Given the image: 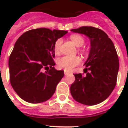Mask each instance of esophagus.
I'll return each mask as SVG.
<instances>
[{
	"label": "esophagus",
	"instance_id": "34e87169",
	"mask_svg": "<svg viewBox=\"0 0 128 128\" xmlns=\"http://www.w3.org/2000/svg\"><path fill=\"white\" fill-rule=\"evenodd\" d=\"M70 72H68V71H66V70H64V75L65 76H68V74H70Z\"/></svg>",
	"mask_w": 128,
	"mask_h": 128
}]
</instances>
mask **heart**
<instances>
[{
	"mask_svg": "<svg viewBox=\"0 0 128 128\" xmlns=\"http://www.w3.org/2000/svg\"><path fill=\"white\" fill-rule=\"evenodd\" d=\"M70 39L74 44L78 47L82 46L84 44V39L80 35L73 34L70 36ZM62 44V40L58 39L54 43V51L58 53L60 50V46ZM80 62V59L78 56H65L58 58L57 60V65L58 68H62L65 70H70L74 66L78 65Z\"/></svg>",
	"mask_w": 128,
	"mask_h": 128,
	"instance_id": "obj_1",
	"label": "heart"
}]
</instances>
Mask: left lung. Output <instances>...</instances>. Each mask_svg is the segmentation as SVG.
I'll return each mask as SVG.
<instances>
[{
  "label": "left lung",
  "instance_id": "obj_1",
  "mask_svg": "<svg viewBox=\"0 0 128 128\" xmlns=\"http://www.w3.org/2000/svg\"><path fill=\"white\" fill-rule=\"evenodd\" d=\"M71 31L88 37L90 49L84 64L86 76L74 74L70 93L79 103L96 105L107 99L116 84L119 60L115 46L105 32L95 27L82 26Z\"/></svg>",
  "mask_w": 128,
  "mask_h": 128
}]
</instances>
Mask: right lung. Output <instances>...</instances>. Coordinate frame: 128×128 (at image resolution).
<instances>
[{"instance_id":"obj_1","label":"right lung","mask_w":128,"mask_h":128,"mask_svg":"<svg viewBox=\"0 0 128 128\" xmlns=\"http://www.w3.org/2000/svg\"><path fill=\"white\" fill-rule=\"evenodd\" d=\"M67 32L40 28L27 31L16 42L8 60L10 80L14 90L24 101L41 103L55 92L64 73L54 67V43Z\"/></svg>"}]
</instances>
